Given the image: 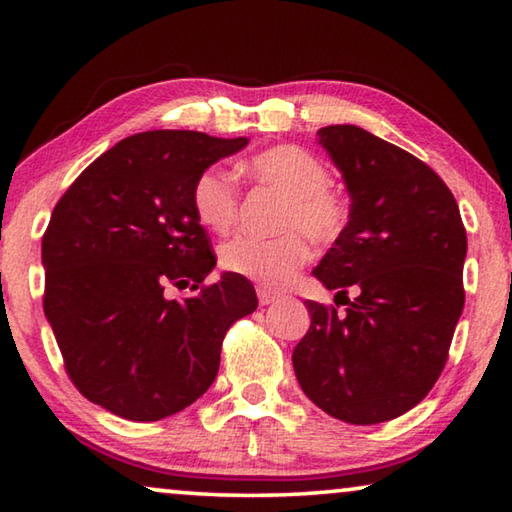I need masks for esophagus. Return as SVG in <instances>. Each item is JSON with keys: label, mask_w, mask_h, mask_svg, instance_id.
Here are the masks:
<instances>
[{"label": "esophagus", "mask_w": 512, "mask_h": 512, "mask_svg": "<svg viewBox=\"0 0 512 512\" xmlns=\"http://www.w3.org/2000/svg\"><path fill=\"white\" fill-rule=\"evenodd\" d=\"M257 298H259V305L262 307H266V305H273V302H277V293H273L271 289H266V287H259L257 289Z\"/></svg>", "instance_id": "esophagus-1"}]
</instances>
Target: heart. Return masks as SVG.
Returning a JSON list of instances; mask_svg holds the SVG:
<instances>
[{
  "instance_id": "heart-1",
  "label": "heart",
  "mask_w": 512,
  "mask_h": 512,
  "mask_svg": "<svg viewBox=\"0 0 512 512\" xmlns=\"http://www.w3.org/2000/svg\"><path fill=\"white\" fill-rule=\"evenodd\" d=\"M248 173L259 185L271 187L287 196L280 225L284 235L257 239L239 235L223 244L219 253L221 268L266 289H284L309 262L311 248L307 237L318 244H329L343 235L348 225V207L336 196L332 173L327 164L302 146H275L255 155ZM192 205L196 219L212 232H225L237 219L239 192L235 178L221 167L205 169L196 178Z\"/></svg>"
}]
</instances>
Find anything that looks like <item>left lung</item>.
Returning <instances> with one entry per match:
<instances>
[{
    "label": "left lung",
    "mask_w": 512,
    "mask_h": 512,
    "mask_svg": "<svg viewBox=\"0 0 512 512\" xmlns=\"http://www.w3.org/2000/svg\"><path fill=\"white\" fill-rule=\"evenodd\" d=\"M318 144L352 203L314 275L348 307L305 302L311 325L293 370L332 418L386 422L424 400L445 368L465 302V228L438 173L400 146L352 124L320 128Z\"/></svg>",
    "instance_id": "1"
}]
</instances>
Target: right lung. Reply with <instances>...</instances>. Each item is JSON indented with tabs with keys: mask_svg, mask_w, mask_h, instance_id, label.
<instances>
[{
	"mask_svg": "<svg viewBox=\"0 0 512 512\" xmlns=\"http://www.w3.org/2000/svg\"><path fill=\"white\" fill-rule=\"evenodd\" d=\"M246 137L146 131L99 155L54 207L42 237L45 316L90 402L135 422L194 404L219 372L228 327L257 309L253 284L216 266L194 183ZM171 286L199 293L176 301Z\"/></svg>",
	"mask_w": 512,
	"mask_h": 512,
	"instance_id": "1",
	"label": "right lung"
}]
</instances>
